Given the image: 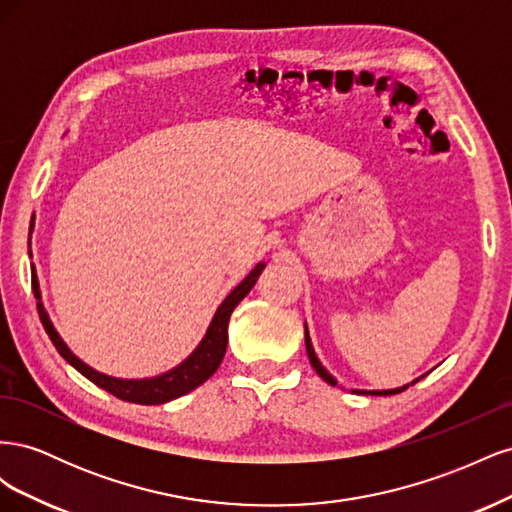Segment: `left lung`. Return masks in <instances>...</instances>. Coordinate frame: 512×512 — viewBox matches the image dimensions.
Masks as SVG:
<instances>
[{"label": "left lung", "instance_id": "obj_1", "mask_svg": "<svg viewBox=\"0 0 512 512\" xmlns=\"http://www.w3.org/2000/svg\"><path fill=\"white\" fill-rule=\"evenodd\" d=\"M305 348H307V356H309V363H312V367L316 369V374L324 380V382H329V384H333V386H337V380L329 374L327 371V367H324L322 363H320V359L316 356V352H314V346H312V337H309V331H307V324H305ZM423 378V376H421ZM421 378H416V380H421ZM416 380H412L410 384H414ZM410 384H404V386H397V389H386V391H356V389H352V393H361V395H397V393H401V391H406Z\"/></svg>", "mask_w": 512, "mask_h": 512}]
</instances>
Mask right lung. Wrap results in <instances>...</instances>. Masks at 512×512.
<instances>
[{
  "label": "right lung",
  "mask_w": 512,
  "mask_h": 512,
  "mask_svg": "<svg viewBox=\"0 0 512 512\" xmlns=\"http://www.w3.org/2000/svg\"><path fill=\"white\" fill-rule=\"evenodd\" d=\"M32 254V252H29ZM262 269H265V262H258V265L250 271V275L245 280L230 290L228 297L220 303V307L215 309V314L209 322V329L205 333V337L200 339V344L194 348V352L188 356V359L181 361L177 367L164 371L160 376L153 378H141V380H128V378H115V376H106L102 371L89 367L85 361H81L76 356L68 344L61 339V335L57 333V329L53 327V322L46 314L44 303H42V294H40V282L36 275V267L32 271V288L38 299V314L40 320L44 324L46 333H49L53 346L57 348V352L64 356V359L83 374L87 380L94 382L100 389H104L106 393H111L123 401H130V404H141V406H158V404H166V401H173L185 393H190L194 389H198L200 384L207 382L215 369L220 367L224 354H226V344H228V320L232 309H235L245 294H250V290L254 288L256 280L260 277Z\"/></svg>",
  "instance_id": "add662e5"
}]
</instances>
